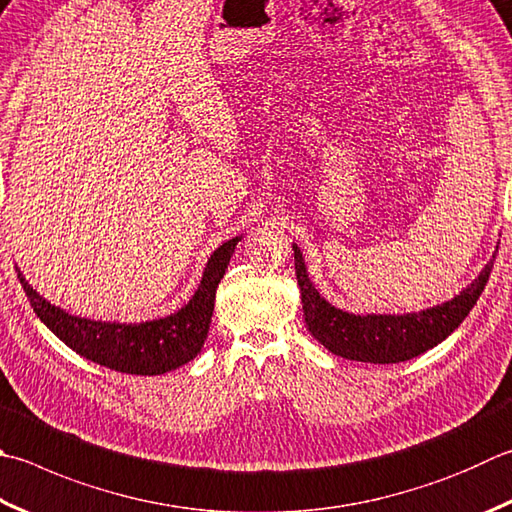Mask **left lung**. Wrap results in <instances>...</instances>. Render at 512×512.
<instances>
[{
	"instance_id": "8db88e82",
	"label": "left lung",
	"mask_w": 512,
	"mask_h": 512,
	"mask_svg": "<svg viewBox=\"0 0 512 512\" xmlns=\"http://www.w3.org/2000/svg\"><path fill=\"white\" fill-rule=\"evenodd\" d=\"M493 260L464 292L448 303L432 307V310L403 316H356L336 310L334 305L318 296L310 278H307L301 249L294 245V267L298 287H301L307 330L332 354L363 363L408 361L450 336L468 316L472 307H475L481 292H484L488 276L493 272Z\"/></svg>"
}]
</instances>
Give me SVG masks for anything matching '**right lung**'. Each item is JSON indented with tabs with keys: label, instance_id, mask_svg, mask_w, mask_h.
Listing matches in <instances>:
<instances>
[{
	"label": "right lung",
	"instance_id": "add662e5",
	"mask_svg": "<svg viewBox=\"0 0 512 512\" xmlns=\"http://www.w3.org/2000/svg\"><path fill=\"white\" fill-rule=\"evenodd\" d=\"M238 240L240 236L227 240L211 254L194 298L182 310L140 325L100 323L71 316L37 294L19 272L17 278L40 321L84 359L124 374H165L196 359L205 345L216 287L225 276Z\"/></svg>",
	"mask_w": 512,
	"mask_h": 512
}]
</instances>
